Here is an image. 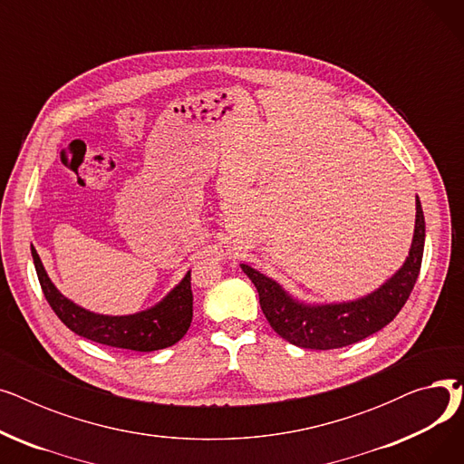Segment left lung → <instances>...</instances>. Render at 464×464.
<instances>
[{
	"label": "left lung",
	"instance_id": "8db88e82",
	"mask_svg": "<svg viewBox=\"0 0 464 464\" xmlns=\"http://www.w3.org/2000/svg\"><path fill=\"white\" fill-rule=\"evenodd\" d=\"M37 278L43 294L58 318L72 331L93 343L133 352H156L177 344L188 333L193 318L191 273L152 308L130 315H105L90 312L67 297L48 278L39 254L32 246Z\"/></svg>",
	"mask_w": 464,
	"mask_h": 464
}]
</instances>
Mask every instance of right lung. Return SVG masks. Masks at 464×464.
<instances>
[{
    "instance_id": "1",
    "label": "right lung",
    "mask_w": 464,
    "mask_h": 464,
    "mask_svg": "<svg viewBox=\"0 0 464 464\" xmlns=\"http://www.w3.org/2000/svg\"><path fill=\"white\" fill-rule=\"evenodd\" d=\"M425 248V216L416 199V229L401 269L372 294L350 303L304 304L291 297L273 278L240 265L254 282L259 304L271 327L287 343L308 350H336L361 343L395 320L420 276Z\"/></svg>"
}]
</instances>
